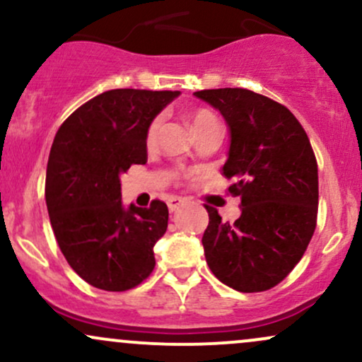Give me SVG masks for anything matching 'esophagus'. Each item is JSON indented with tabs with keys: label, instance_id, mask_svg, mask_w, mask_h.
Returning a JSON list of instances; mask_svg holds the SVG:
<instances>
[{
	"label": "esophagus",
	"instance_id": "34e87169",
	"mask_svg": "<svg viewBox=\"0 0 362 362\" xmlns=\"http://www.w3.org/2000/svg\"><path fill=\"white\" fill-rule=\"evenodd\" d=\"M184 202H185L184 197H177V195H172V197H168L167 204H168L170 213H175V211H177L178 207H180L182 204H184Z\"/></svg>",
	"mask_w": 362,
	"mask_h": 362
}]
</instances>
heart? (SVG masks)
<instances>
[{
  "instance_id": "obj_1",
  "label": "heart",
  "mask_w": 362,
  "mask_h": 362,
  "mask_svg": "<svg viewBox=\"0 0 362 362\" xmlns=\"http://www.w3.org/2000/svg\"><path fill=\"white\" fill-rule=\"evenodd\" d=\"M190 120H192V127H194L195 132L202 131V129L211 126V124L218 122L216 115L207 109H195L192 114H190ZM160 124H161V119L156 117V119H153L151 124L148 126V131H146V143L148 144L155 143L158 129H160Z\"/></svg>"
}]
</instances>
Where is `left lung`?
Here are the masks:
<instances>
[{
	"mask_svg": "<svg viewBox=\"0 0 362 362\" xmlns=\"http://www.w3.org/2000/svg\"><path fill=\"white\" fill-rule=\"evenodd\" d=\"M230 129L223 175L242 214L223 223L214 207L202 245L211 272L240 293L284 279L308 247L318 213V167L305 129L281 103L245 88L195 91Z\"/></svg>",
	"mask_w": 362,
	"mask_h": 362,
	"instance_id": "obj_1",
	"label": "left lung"
}]
</instances>
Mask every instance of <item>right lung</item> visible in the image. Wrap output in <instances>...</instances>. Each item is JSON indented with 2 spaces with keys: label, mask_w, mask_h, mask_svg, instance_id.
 <instances>
[{
  "label": "right lung",
  "mask_w": 362,
  "mask_h": 362,
  "mask_svg": "<svg viewBox=\"0 0 362 362\" xmlns=\"http://www.w3.org/2000/svg\"><path fill=\"white\" fill-rule=\"evenodd\" d=\"M180 91H103L62 122L47 161L45 202L62 255L81 279L127 291L155 269L153 247L168 226V207L120 201V175L148 160L151 120Z\"/></svg>",
  "instance_id": "obj_1"
}]
</instances>
